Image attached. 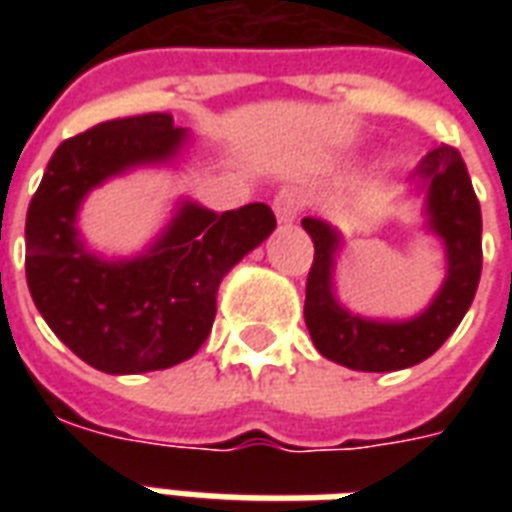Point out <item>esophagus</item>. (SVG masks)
Masks as SVG:
<instances>
[{"label":"esophagus","mask_w":512,"mask_h":512,"mask_svg":"<svg viewBox=\"0 0 512 512\" xmlns=\"http://www.w3.org/2000/svg\"><path fill=\"white\" fill-rule=\"evenodd\" d=\"M303 191H297V188H284L279 191V196L273 199V212H276V220L281 225H292L300 215V209H303Z\"/></svg>","instance_id":"1"}]
</instances>
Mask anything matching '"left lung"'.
<instances>
[{"label":"left lung","mask_w":512,"mask_h":512,"mask_svg":"<svg viewBox=\"0 0 512 512\" xmlns=\"http://www.w3.org/2000/svg\"><path fill=\"white\" fill-rule=\"evenodd\" d=\"M425 233L444 247L446 276L420 313L409 319H372L350 311L335 292L342 233L319 217H303L313 239V265L305 284V327L321 356L356 372H396L433 356L460 327L481 279V207L462 156L433 148L414 170Z\"/></svg>","instance_id":"8db88e82"}]
</instances>
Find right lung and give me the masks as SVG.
Here are the masks:
<instances>
[{"instance_id": "add662e5", "label": "right lung", "mask_w": 512, "mask_h": 512, "mask_svg": "<svg viewBox=\"0 0 512 512\" xmlns=\"http://www.w3.org/2000/svg\"><path fill=\"white\" fill-rule=\"evenodd\" d=\"M191 143L170 114L103 122L60 143L28 204V292L52 332L100 372L191 358L212 329L225 273L276 228L260 201L217 215L180 199L140 255L103 257L84 244L76 223L90 191L140 167H175Z\"/></svg>"}]
</instances>
